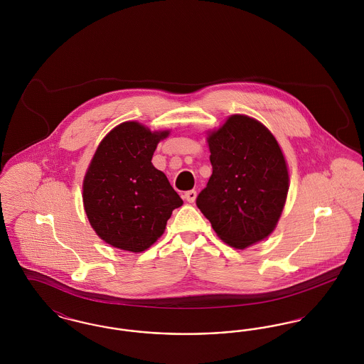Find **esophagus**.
I'll return each instance as SVG.
<instances>
[{
  "mask_svg": "<svg viewBox=\"0 0 364 364\" xmlns=\"http://www.w3.org/2000/svg\"><path fill=\"white\" fill-rule=\"evenodd\" d=\"M184 199H186L187 202H190V203H193L195 199H196V191H187V192L184 193Z\"/></svg>",
  "mask_w": 364,
  "mask_h": 364,
  "instance_id": "esophagus-1",
  "label": "esophagus"
}]
</instances>
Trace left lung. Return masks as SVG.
Here are the masks:
<instances>
[{"instance_id": "1", "label": "left lung", "mask_w": 364, "mask_h": 364, "mask_svg": "<svg viewBox=\"0 0 364 364\" xmlns=\"http://www.w3.org/2000/svg\"><path fill=\"white\" fill-rule=\"evenodd\" d=\"M213 174L196 205L236 250L269 237L287 202L289 172L277 139L262 122L232 114L208 131Z\"/></svg>"}]
</instances>
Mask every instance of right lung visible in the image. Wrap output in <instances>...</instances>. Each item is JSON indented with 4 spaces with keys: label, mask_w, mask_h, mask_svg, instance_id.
Here are the masks:
<instances>
[{
    "label": "right lung",
    "mask_w": 364,
    "mask_h": 364,
    "mask_svg": "<svg viewBox=\"0 0 364 364\" xmlns=\"http://www.w3.org/2000/svg\"><path fill=\"white\" fill-rule=\"evenodd\" d=\"M171 129L151 131L138 122L114 127L90 161L83 178V208L94 232L128 252L150 248L164 235L174 208L183 205L164 172L151 162Z\"/></svg>",
    "instance_id": "right-lung-1"
}]
</instances>
